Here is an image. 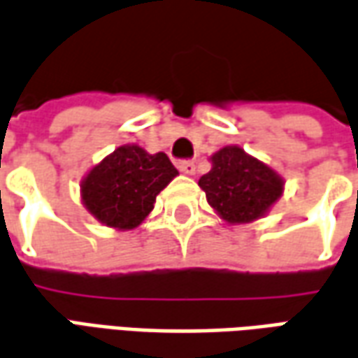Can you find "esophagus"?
Masks as SVG:
<instances>
[{
    "instance_id": "obj_1",
    "label": "esophagus",
    "mask_w": 358,
    "mask_h": 358,
    "mask_svg": "<svg viewBox=\"0 0 358 358\" xmlns=\"http://www.w3.org/2000/svg\"><path fill=\"white\" fill-rule=\"evenodd\" d=\"M177 167H179V171L185 175H194V171H196V165H194L193 159H183V162L177 164Z\"/></svg>"
}]
</instances>
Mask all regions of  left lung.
<instances>
[{"label": "left lung", "mask_w": 358, "mask_h": 358, "mask_svg": "<svg viewBox=\"0 0 358 358\" xmlns=\"http://www.w3.org/2000/svg\"><path fill=\"white\" fill-rule=\"evenodd\" d=\"M210 159L212 169L199 185L208 204L230 224L257 220L282 194V179L241 148H222Z\"/></svg>", "instance_id": "1"}]
</instances>
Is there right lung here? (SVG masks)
<instances>
[{"label":"right lung","mask_w":358,"mask_h":358,"mask_svg":"<svg viewBox=\"0 0 358 358\" xmlns=\"http://www.w3.org/2000/svg\"><path fill=\"white\" fill-rule=\"evenodd\" d=\"M177 175L169 157L140 146H120L91 169L81 183L87 210L110 228L132 230L152 212L155 196Z\"/></svg>","instance_id":"1"}]
</instances>
